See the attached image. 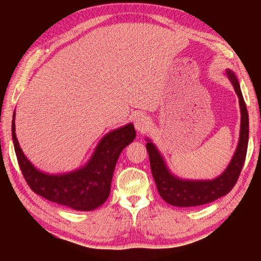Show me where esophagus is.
I'll use <instances>...</instances> for the list:
<instances>
[{"instance_id":"esophagus-1","label":"esophagus","mask_w":261,"mask_h":261,"mask_svg":"<svg viewBox=\"0 0 261 261\" xmlns=\"http://www.w3.org/2000/svg\"><path fill=\"white\" fill-rule=\"evenodd\" d=\"M135 126L138 132H140V134H145L146 131L149 130V126H150V119H149L147 115H143V114L137 116L135 120Z\"/></svg>"}]
</instances>
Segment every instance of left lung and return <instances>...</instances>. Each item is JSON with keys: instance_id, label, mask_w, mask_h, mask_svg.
Masks as SVG:
<instances>
[{"instance_id": "8db88e82", "label": "left lung", "mask_w": 261, "mask_h": 261, "mask_svg": "<svg viewBox=\"0 0 261 261\" xmlns=\"http://www.w3.org/2000/svg\"><path fill=\"white\" fill-rule=\"evenodd\" d=\"M230 82L239 97L241 111V126L239 143L228 167L219 177L212 180L180 179L170 173L162 154L150 140H147V151L150 160L151 173L157 185L159 195L170 205L179 207L198 206L207 204L228 194L239 178L241 169L246 160L249 139V116L248 111L234 73L226 69Z\"/></svg>"}]
</instances>
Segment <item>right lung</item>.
Returning a JSON list of instances; mask_svg holds the SVG:
<instances>
[{
  "mask_svg": "<svg viewBox=\"0 0 261 261\" xmlns=\"http://www.w3.org/2000/svg\"><path fill=\"white\" fill-rule=\"evenodd\" d=\"M15 111L12 120V139L20 169L31 190L48 201L77 211H92L107 201L114 168L121 151L135 140L132 123L105 135L93 156L82 168L66 174L42 173L24 156L15 136Z\"/></svg>",
  "mask_w": 261,
  "mask_h": 261,
  "instance_id": "1",
  "label": "right lung"
}]
</instances>
